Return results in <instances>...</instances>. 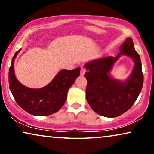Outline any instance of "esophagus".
<instances>
[{"mask_svg": "<svg viewBox=\"0 0 154 154\" xmlns=\"http://www.w3.org/2000/svg\"><path fill=\"white\" fill-rule=\"evenodd\" d=\"M85 71H86L85 69L84 68V67H81V75H83L84 74H85Z\"/></svg>", "mask_w": 154, "mask_h": 154, "instance_id": "obj_1", "label": "esophagus"}]
</instances>
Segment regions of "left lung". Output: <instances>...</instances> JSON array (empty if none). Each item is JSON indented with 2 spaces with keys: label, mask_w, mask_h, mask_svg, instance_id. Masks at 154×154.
<instances>
[{
  "label": "left lung",
  "mask_w": 154,
  "mask_h": 154,
  "mask_svg": "<svg viewBox=\"0 0 154 154\" xmlns=\"http://www.w3.org/2000/svg\"><path fill=\"white\" fill-rule=\"evenodd\" d=\"M120 50L116 57L109 56L85 64L88 70L84 74L88 81L86 100L94 112L105 117L119 116L129 110L137 99L144 83L140 57L134 49L131 38L125 40ZM121 54L129 56L135 61L134 71L125 82L113 79L108 75Z\"/></svg>",
  "instance_id": "1"
}]
</instances>
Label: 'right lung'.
Segmentation results:
<instances>
[{"label":"right lung","instance_id":"1","mask_svg":"<svg viewBox=\"0 0 154 154\" xmlns=\"http://www.w3.org/2000/svg\"><path fill=\"white\" fill-rule=\"evenodd\" d=\"M12 58L9 69V86L16 102L22 109L34 116H48L60 110L66 102L67 92L80 75L81 68L61 71L52 82L40 89H31L23 85L16 79Z\"/></svg>","mask_w":154,"mask_h":154}]
</instances>
